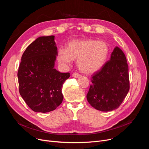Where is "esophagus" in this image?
Here are the masks:
<instances>
[{"instance_id": "obj_1", "label": "esophagus", "mask_w": 149, "mask_h": 149, "mask_svg": "<svg viewBox=\"0 0 149 149\" xmlns=\"http://www.w3.org/2000/svg\"><path fill=\"white\" fill-rule=\"evenodd\" d=\"M72 77H74V78H79L80 77V74L77 72H74L72 74Z\"/></svg>"}]
</instances>
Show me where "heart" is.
<instances>
[{"instance_id": "b5f03b06", "label": "heart", "mask_w": 149, "mask_h": 149, "mask_svg": "<svg viewBox=\"0 0 149 149\" xmlns=\"http://www.w3.org/2000/svg\"><path fill=\"white\" fill-rule=\"evenodd\" d=\"M108 54L109 46L106 42L93 39H80L69 42L66 49L59 48L57 58L63 66H68L72 60L77 59V65L81 71L91 74L104 65Z\"/></svg>"}]
</instances>
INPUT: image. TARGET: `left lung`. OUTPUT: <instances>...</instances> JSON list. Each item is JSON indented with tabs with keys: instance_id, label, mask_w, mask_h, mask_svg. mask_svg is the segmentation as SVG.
Here are the masks:
<instances>
[{
	"instance_id": "8db88e82",
	"label": "left lung",
	"mask_w": 149,
	"mask_h": 149,
	"mask_svg": "<svg viewBox=\"0 0 149 149\" xmlns=\"http://www.w3.org/2000/svg\"><path fill=\"white\" fill-rule=\"evenodd\" d=\"M87 94L89 103L97 110L108 112L118 108L130 89L126 57L118 47L115 48L110 60L92 76Z\"/></svg>"
}]
</instances>
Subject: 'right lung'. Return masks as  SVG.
I'll list each match as a JSON object with an SVG mask.
<instances>
[{
  "label": "right lung",
  "instance_id": "add662e5",
  "mask_svg": "<svg viewBox=\"0 0 149 149\" xmlns=\"http://www.w3.org/2000/svg\"><path fill=\"white\" fill-rule=\"evenodd\" d=\"M57 54L54 36H51L37 38L22 56L17 72L19 92L34 112L52 111L63 101L61 88L70 74L54 68Z\"/></svg>",
  "mask_w": 149,
  "mask_h": 149
}]
</instances>
